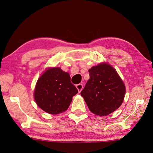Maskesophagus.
<instances>
[{
  "instance_id": "esophagus-1",
  "label": "esophagus",
  "mask_w": 153,
  "mask_h": 153,
  "mask_svg": "<svg viewBox=\"0 0 153 153\" xmlns=\"http://www.w3.org/2000/svg\"><path fill=\"white\" fill-rule=\"evenodd\" d=\"M76 89H78V92H81V91L82 90V89H83V85L82 84H77L76 85Z\"/></svg>"
}]
</instances>
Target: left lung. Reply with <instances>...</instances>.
I'll list each match as a JSON object with an SVG mask.
<instances>
[{
	"label": "left lung",
	"instance_id": "obj_1",
	"mask_svg": "<svg viewBox=\"0 0 153 153\" xmlns=\"http://www.w3.org/2000/svg\"><path fill=\"white\" fill-rule=\"evenodd\" d=\"M90 78L81 96L92 113L106 116L120 107L126 87L117 71L108 62H101L89 69Z\"/></svg>",
	"mask_w": 153,
	"mask_h": 153
}]
</instances>
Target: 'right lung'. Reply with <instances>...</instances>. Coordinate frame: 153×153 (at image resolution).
<instances>
[{"instance_id": "add662e5", "label": "right lung", "mask_w": 153, "mask_h": 153, "mask_svg": "<svg viewBox=\"0 0 153 153\" xmlns=\"http://www.w3.org/2000/svg\"><path fill=\"white\" fill-rule=\"evenodd\" d=\"M70 76L60 67H50L39 77L34 91L35 102L45 112L56 115L65 112L78 90Z\"/></svg>"}]
</instances>
